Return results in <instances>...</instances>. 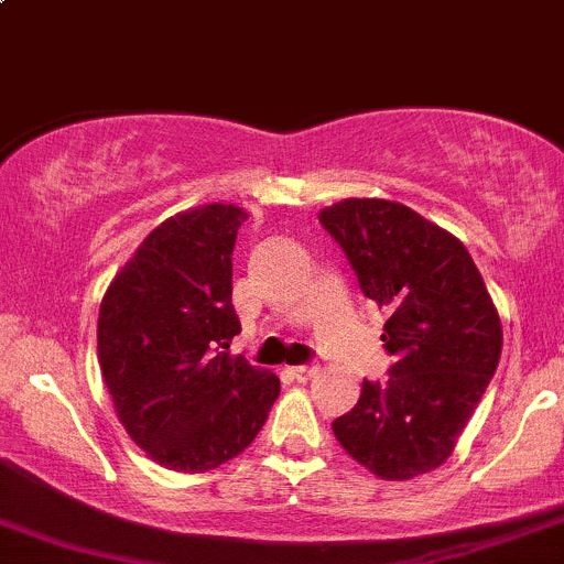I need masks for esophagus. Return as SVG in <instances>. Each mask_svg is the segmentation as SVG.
Returning <instances> with one entry per match:
<instances>
[{
	"instance_id": "esophagus-1",
	"label": "esophagus",
	"mask_w": 564,
	"mask_h": 564,
	"mask_svg": "<svg viewBox=\"0 0 564 564\" xmlns=\"http://www.w3.org/2000/svg\"><path fill=\"white\" fill-rule=\"evenodd\" d=\"M319 366H314V362H306V366H293L290 368V373H293V379L299 381H308L312 377H317Z\"/></svg>"
}]
</instances>
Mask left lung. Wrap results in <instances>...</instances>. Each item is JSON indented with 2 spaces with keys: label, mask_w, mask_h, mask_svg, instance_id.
I'll return each mask as SVG.
<instances>
[{
  "label": "left lung",
  "mask_w": 564,
  "mask_h": 564,
  "mask_svg": "<svg viewBox=\"0 0 564 564\" xmlns=\"http://www.w3.org/2000/svg\"><path fill=\"white\" fill-rule=\"evenodd\" d=\"M319 223L347 256L366 299L387 312L390 379L362 381L333 420L349 457L387 481L438 468L500 360L498 308L474 258L449 231L387 198H344Z\"/></svg>",
  "instance_id": "left-lung-1"
}]
</instances>
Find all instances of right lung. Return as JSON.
Returning a JSON list of instances; mask_svg holds the SVG:
<instances>
[{
  "mask_svg": "<svg viewBox=\"0 0 564 564\" xmlns=\"http://www.w3.org/2000/svg\"><path fill=\"white\" fill-rule=\"evenodd\" d=\"M247 212L204 204L163 220L118 271L99 308V366L139 449L204 474L256 441L280 379L226 352L241 330L234 245Z\"/></svg>",
  "mask_w": 564,
  "mask_h": 564,
  "instance_id": "add662e5",
  "label": "right lung"
}]
</instances>
